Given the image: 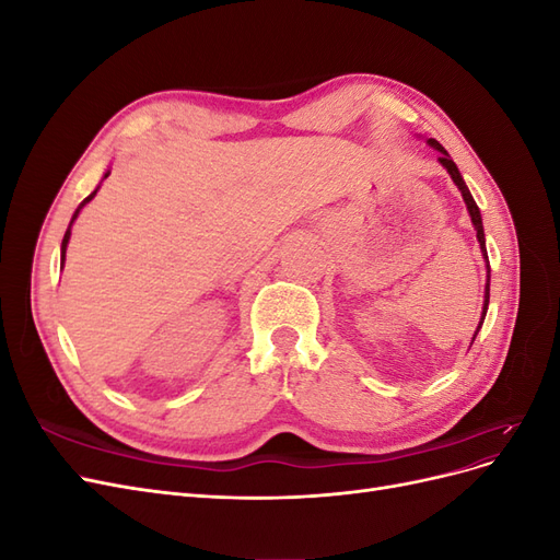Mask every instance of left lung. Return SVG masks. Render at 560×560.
<instances>
[{
    "label": "left lung",
    "instance_id": "1",
    "mask_svg": "<svg viewBox=\"0 0 560 560\" xmlns=\"http://www.w3.org/2000/svg\"><path fill=\"white\" fill-rule=\"evenodd\" d=\"M428 142H430V147H434V149L442 151V156H439V161H442V165H444L446 171H448L451 179L455 182V186H457V189H460V194H463V198H465V206H467V210H469L471 224H474V229H477V238H479V245H481V252H483V259L488 261V254H486V238H483V224H481V212H479V208H477V202H474V198H471L469 189L465 186V182H463L460 173H457V165H455V163H453V159L448 156V151H446L442 144H439L436 140H428ZM488 299H490V266H488V282H486V301H483L481 325H483V317H486V311H488ZM481 325H479V329H481ZM479 329H477V334H479ZM477 334H474V338H477ZM474 338H471V341H474Z\"/></svg>",
    "mask_w": 560,
    "mask_h": 560
}]
</instances>
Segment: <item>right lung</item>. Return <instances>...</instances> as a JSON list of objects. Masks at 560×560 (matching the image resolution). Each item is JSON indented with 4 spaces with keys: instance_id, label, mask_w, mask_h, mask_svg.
Returning a JSON list of instances; mask_svg holds the SVG:
<instances>
[{
    "instance_id": "right-lung-1",
    "label": "right lung",
    "mask_w": 560,
    "mask_h": 560,
    "mask_svg": "<svg viewBox=\"0 0 560 560\" xmlns=\"http://www.w3.org/2000/svg\"><path fill=\"white\" fill-rule=\"evenodd\" d=\"M105 177H109V173H107V175H105ZM95 194H97V189H95V191H93V194H91V196H89V198H83V202H81V206H79V208H77V212H74V217H72V222H74V219H77V214H79V210H81V208H83V206H86V202H89V200H91V198H93V196H95ZM72 222H70V229H72ZM70 229H67V231H65V238H62V247H60V252H62V261H65V249H67V243H70Z\"/></svg>"
}]
</instances>
